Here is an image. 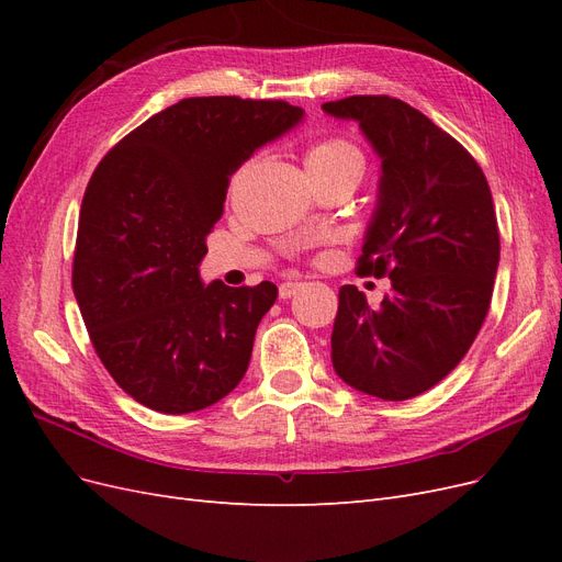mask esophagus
Here are the masks:
<instances>
[{
    "mask_svg": "<svg viewBox=\"0 0 562 562\" xmlns=\"http://www.w3.org/2000/svg\"><path fill=\"white\" fill-rule=\"evenodd\" d=\"M300 288H302V283H297V281H285V283L279 285V297L281 300H291L293 295L300 293Z\"/></svg>",
    "mask_w": 562,
    "mask_h": 562,
    "instance_id": "esophagus-1",
    "label": "esophagus"
}]
</instances>
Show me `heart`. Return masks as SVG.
Wrapping results in <instances>:
<instances>
[{
    "label": "heart",
    "instance_id": "heart-1",
    "mask_svg": "<svg viewBox=\"0 0 562 562\" xmlns=\"http://www.w3.org/2000/svg\"><path fill=\"white\" fill-rule=\"evenodd\" d=\"M307 168L310 173H326L337 171V168H363V155L351 140L342 135H328V138L316 140L307 149Z\"/></svg>",
    "mask_w": 562,
    "mask_h": 562
}]
</instances>
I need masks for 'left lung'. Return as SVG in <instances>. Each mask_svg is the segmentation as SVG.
<instances>
[{
    "label": "left lung",
    "instance_id": "1",
    "mask_svg": "<svg viewBox=\"0 0 562 562\" xmlns=\"http://www.w3.org/2000/svg\"><path fill=\"white\" fill-rule=\"evenodd\" d=\"M323 112L359 122L382 159L356 271L391 279L380 310L339 288L333 368L368 396L413 398L457 368L487 316L499 265L490 187L450 133L398 98L349 95Z\"/></svg>",
    "mask_w": 562,
    "mask_h": 562
}]
</instances>
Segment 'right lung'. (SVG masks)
<instances>
[{
    "instance_id": "1",
    "label": "right lung",
    "mask_w": 562,
    "mask_h": 562,
    "mask_svg": "<svg viewBox=\"0 0 562 562\" xmlns=\"http://www.w3.org/2000/svg\"><path fill=\"white\" fill-rule=\"evenodd\" d=\"M283 100L184 98L119 140L83 192L72 288L98 359L131 398L203 411L239 384L277 285L203 283L229 178L291 131Z\"/></svg>"
}]
</instances>
